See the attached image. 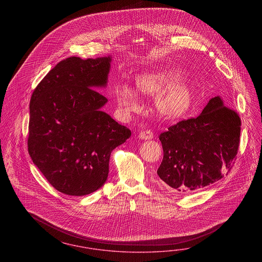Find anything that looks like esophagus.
<instances>
[{"label":"esophagus","mask_w":262,"mask_h":262,"mask_svg":"<svg viewBox=\"0 0 262 262\" xmlns=\"http://www.w3.org/2000/svg\"><path fill=\"white\" fill-rule=\"evenodd\" d=\"M138 137L141 138V139H144V140H149V139L154 138V134L151 133V130H150V129H146V130H142L138 135Z\"/></svg>","instance_id":"34e87169"}]
</instances>
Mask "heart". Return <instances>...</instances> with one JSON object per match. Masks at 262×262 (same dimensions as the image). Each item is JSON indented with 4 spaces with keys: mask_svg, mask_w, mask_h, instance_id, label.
<instances>
[{
    "mask_svg": "<svg viewBox=\"0 0 262 262\" xmlns=\"http://www.w3.org/2000/svg\"><path fill=\"white\" fill-rule=\"evenodd\" d=\"M183 78L181 69L161 67L137 75L135 83L141 94L158 96L157 107L164 117L177 119L188 111L193 102V92L189 86L181 82ZM115 96L118 108L124 115L129 116L141 111L139 95L129 85H118Z\"/></svg>",
    "mask_w": 262,
    "mask_h": 262,
    "instance_id": "obj_1",
    "label": "heart"
}]
</instances>
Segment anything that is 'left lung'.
<instances>
[{"instance_id": "obj_1", "label": "left lung", "mask_w": 262, "mask_h": 262, "mask_svg": "<svg viewBox=\"0 0 262 262\" xmlns=\"http://www.w3.org/2000/svg\"><path fill=\"white\" fill-rule=\"evenodd\" d=\"M241 121L220 96L209 100L197 118L183 120L159 135L163 159L159 178L179 192L205 187L234 164Z\"/></svg>"}]
</instances>
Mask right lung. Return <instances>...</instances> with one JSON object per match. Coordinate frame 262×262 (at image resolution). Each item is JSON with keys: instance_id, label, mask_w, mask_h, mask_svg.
Here are the masks:
<instances>
[{"instance_id": "add662e5", "label": "right lung", "mask_w": 262, "mask_h": 262, "mask_svg": "<svg viewBox=\"0 0 262 262\" xmlns=\"http://www.w3.org/2000/svg\"><path fill=\"white\" fill-rule=\"evenodd\" d=\"M111 56L66 58L34 89L28 150L56 190L84 196L103 186L111 151L132 135L101 111L107 99L94 89L107 84Z\"/></svg>"}]
</instances>
